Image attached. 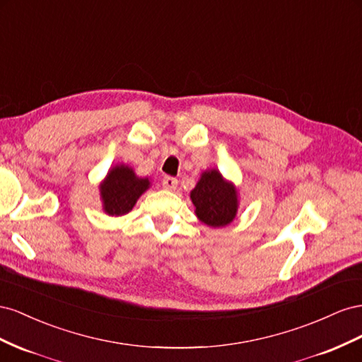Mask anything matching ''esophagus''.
<instances>
[{"mask_svg": "<svg viewBox=\"0 0 362 362\" xmlns=\"http://www.w3.org/2000/svg\"><path fill=\"white\" fill-rule=\"evenodd\" d=\"M177 183H179V180L175 177H171V175H167V177L162 179V187L168 191H174L175 188H177Z\"/></svg>", "mask_w": 362, "mask_h": 362, "instance_id": "34e87169", "label": "esophagus"}]
</instances>
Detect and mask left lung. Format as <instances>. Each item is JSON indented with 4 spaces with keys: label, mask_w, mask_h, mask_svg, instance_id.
<instances>
[{
    "label": "left lung",
    "mask_w": 362,
    "mask_h": 362,
    "mask_svg": "<svg viewBox=\"0 0 362 362\" xmlns=\"http://www.w3.org/2000/svg\"><path fill=\"white\" fill-rule=\"evenodd\" d=\"M191 200L200 221L212 227L229 224L238 209L233 185L227 183L216 170L202 174L197 187L191 191Z\"/></svg>",
    "instance_id": "left-lung-1"
}]
</instances>
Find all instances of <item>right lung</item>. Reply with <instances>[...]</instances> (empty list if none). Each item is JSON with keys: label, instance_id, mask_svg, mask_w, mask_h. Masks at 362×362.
<instances>
[{"label": "right lung", "instance_id": "right-lung-1", "mask_svg": "<svg viewBox=\"0 0 362 362\" xmlns=\"http://www.w3.org/2000/svg\"><path fill=\"white\" fill-rule=\"evenodd\" d=\"M148 187V179L136 177L132 168L124 165L112 168L100 187L103 208L109 215H126Z\"/></svg>", "mask_w": 362, "mask_h": 362}]
</instances>
